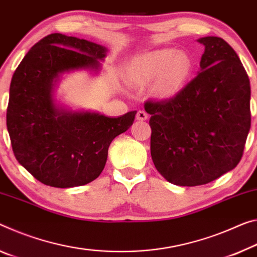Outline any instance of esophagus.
Returning a JSON list of instances; mask_svg holds the SVG:
<instances>
[{
	"mask_svg": "<svg viewBox=\"0 0 257 257\" xmlns=\"http://www.w3.org/2000/svg\"><path fill=\"white\" fill-rule=\"evenodd\" d=\"M148 117H149L148 113H146L144 109H140V111H138L137 114H136V119L138 121H145L146 119H148Z\"/></svg>",
	"mask_w": 257,
	"mask_h": 257,
	"instance_id": "1",
	"label": "esophagus"
}]
</instances>
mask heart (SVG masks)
<instances>
[{"mask_svg":"<svg viewBox=\"0 0 257 257\" xmlns=\"http://www.w3.org/2000/svg\"><path fill=\"white\" fill-rule=\"evenodd\" d=\"M192 70V62L185 52L175 49H160L142 56L133 64V75L141 83L159 77L156 90L160 96L177 92L185 83Z\"/></svg>","mask_w":257,"mask_h":257,"instance_id":"b5f03b06","label":"heart"}]
</instances>
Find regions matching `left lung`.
Instances as JSON below:
<instances>
[{
    "mask_svg": "<svg viewBox=\"0 0 257 257\" xmlns=\"http://www.w3.org/2000/svg\"><path fill=\"white\" fill-rule=\"evenodd\" d=\"M198 41L201 72L175 96L144 104L153 164L180 186L207 184L237 167L250 129V84L238 55L221 38Z\"/></svg>",
    "mask_w": 257,
    "mask_h": 257,
    "instance_id": "1",
    "label": "left lung"
}]
</instances>
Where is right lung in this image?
I'll return each instance as SVG.
<instances>
[{
    "mask_svg": "<svg viewBox=\"0 0 257 257\" xmlns=\"http://www.w3.org/2000/svg\"><path fill=\"white\" fill-rule=\"evenodd\" d=\"M105 52L99 44L54 33L31 48L12 75L7 108L12 151L43 184L65 189L96 180L111 142L135 120L136 111L107 117L56 107L52 88L60 73L98 68Z\"/></svg>",
    "mask_w": 257,
    "mask_h": 257,
    "instance_id": "obj_1",
    "label": "right lung"
}]
</instances>
